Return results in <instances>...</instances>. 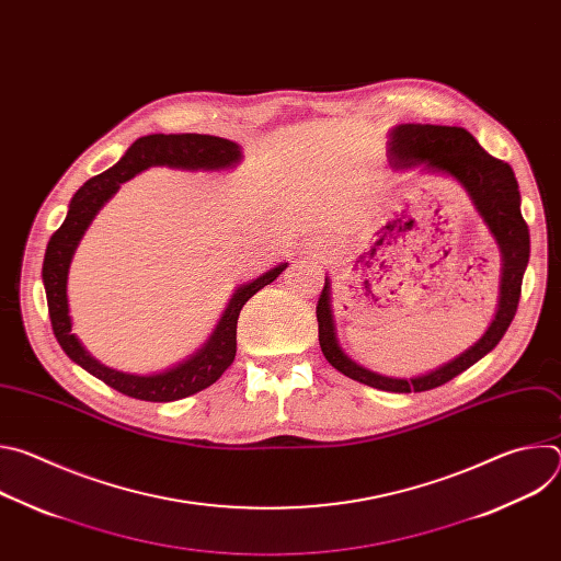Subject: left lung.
Returning a JSON list of instances; mask_svg holds the SVG:
<instances>
[{"mask_svg":"<svg viewBox=\"0 0 561 561\" xmlns=\"http://www.w3.org/2000/svg\"><path fill=\"white\" fill-rule=\"evenodd\" d=\"M388 159L394 171L420 169V173L455 180L470 197L477 215L486 224L502 257L497 310L486 333L450 362L413 377L375 373L344 353L333 317L331 277H327L324 290L317 301V324L319 346H322L329 364L346 377L379 390L422 392L450 381L500 344L517 312L522 279L530 257V234L522 217V197L513 169L489 154L466 128L399 124L388 135Z\"/></svg>","mask_w":561,"mask_h":561,"instance_id":"left-lung-1","label":"left lung"}]
</instances>
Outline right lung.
I'll list each match as a JSON object with an SVG mask.
<instances>
[{
	"mask_svg": "<svg viewBox=\"0 0 561 561\" xmlns=\"http://www.w3.org/2000/svg\"><path fill=\"white\" fill-rule=\"evenodd\" d=\"M242 146L213 135L197 133H180L164 135L154 133L139 137L119 159V162L104 171L102 175L91 178L82 188H79L70 204L64 224L53 232L46 247L42 279L46 288L48 314L53 333L61 346V351L93 377L102 379L111 388L144 399V402H175V399L195 394L210 383H215L221 373L232 364L237 353V317L242 306L264 286L275 282L282 271L288 266L286 262L275 268L262 273L260 277L237 286L232 297L228 299L217 327L210 337L186 359L178 362L171 368H164L150 375L124 373L115 370L100 359H95L84 344L72 333V319L68 310V271L72 255L82 242L84 232L89 230L95 215L102 206L119 191L124 182L135 178L137 173L150 167H169L178 171H228L242 162Z\"/></svg>",
	"mask_w": 561,
	"mask_h": 561,
	"instance_id": "1",
	"label": "right lung"
}]
</instances>
